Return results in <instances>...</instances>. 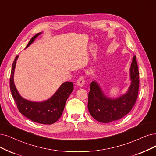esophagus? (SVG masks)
Returning a JSON list of instances; mask_svg holds the SVG:
<instances>
[{
	"mask_svg": "<svg viewBox=\"0 0 156 156\" xmlns=\"http://www.w3.org/2000/svg\"><path fill=\"white\" fill-rule=\"evenodd\" d=\"M77 85L79 86H80V87L83 86L84 84V83H85V80H84V77L81 76V77H79L77 80Z\"/></svg>",
	"mask_w": 156,
	"mask_h": 156,
	"instance_id": "34e87169",
	"label": "esophagus"
}]
</instances>
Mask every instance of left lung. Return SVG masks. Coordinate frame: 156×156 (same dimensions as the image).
Masks as SVG:
<instances>
[{
  "label": "left lung",
  "instance_id": "obj_1",
  "mask_svg": "<svg viewBox=\"0 0 156 156\" xmlns=\"http://www.w3.org/2000/svg\"><path fill=\"white\" fill-rule=\"evenodd\" d=\"M130 84L126 94L111 99L105 97L99 85L93 81L88 93V108L93 118L100 122L109 123L121 119L131 111L139 91V71L136 56L133 57L130 69Z\"/></svg>",
  "mask_w": 156,
  "mask_h": 156
}]
</instances>
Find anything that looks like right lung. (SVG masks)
<instances>
[{
  "mask_svg": "<svg viewBox=\"0 0 156 156\" xmlns=\"http://www.w3.org/2000/svg\"><path fill=\"white\" fill-rule=\"evenodd\" d=\"M41 33L36 34L30 39L26 48L29 47ZM16 55L12 65L9 85L11 95L20 113L30 120L43 124H52L58 121L63 113L66 100L73 90V84L66 82L59 87L55 94L47 101L42 102H34L23 98L18 93L13 81V75L16 60Z\"/></svg>",
  "mask_w": 156,
  "mask_h": 156,
  "instance_id": "add662e5",
  "label": "right lung"
}]
</instances>
